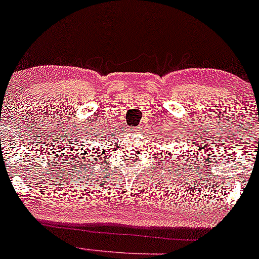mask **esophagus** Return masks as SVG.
<instances>
[{
	"mask_svg": "<svg viewBox=\"0 0 259 259\" xmlns=\"http://www.w3.org/2000/svg\"><path fill=\"white\" fill-rule=\"evenodd\" d=\"M132 133H135V135H137V133H140V130L138 128H132V131H131Z\"/></svg>",
	"mask_w": 259,
	"mask_h": 259,
	"instance_id": "1",
	"label": "esophagus"
}]
</instances>
